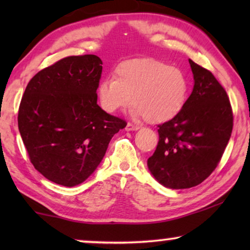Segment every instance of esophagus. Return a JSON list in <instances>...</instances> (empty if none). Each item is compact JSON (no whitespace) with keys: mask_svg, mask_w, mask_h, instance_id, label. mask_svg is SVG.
<instances>
[{"mask_svg":"<svg viewBox=\"0 0 250 250\" xmlns=\"http://www.w3.org/2000/svg\"><path fill=\"white\" fill-rule=\"evenodd\" d=\"M139 128L140 127L138 125L132 124V123H127V125H126V131H136V129Z\"/></svg>","mask_w":250,"mask_h":250,"instance_id":"esophagus-1","label":"esophagus"}]
</instances>
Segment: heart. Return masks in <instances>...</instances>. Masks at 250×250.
Here are the masks:
<instances>
[{
  "mask_svg": "<svg viewBox=\"0 0 250 250\" xmlns=\"http://www.w3.org/2000/svg\"><path fill=\"white\" fill-rule=\"evenodd\" d=\"M188 88L187 76L179 68L155 59H135L119 64L115 78L101 82L98 98L101 108L110 114L127 107L132 98L134 117L160 124L179 114Z\"/></svg>",
  "mask_w": 250,
  "mask_h": 250,
  "instance_id": "1",
  "label": "heart"
}]
</instances>
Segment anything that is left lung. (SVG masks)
<instances>
[{
  "label": "left lung",
  "mask_w": 250,
  "mask_h": 250,
  "mask_svg": "<svg viewBox=\"0 0 250 250\" xmlns=\"http://www.w3.org/2000/svg\"><path fill=\"white\" fill-rule=\"evenodd\" d=\"M192 93L175 117L158 125L159 141L148 167L170 189H188L207 179L223 156L233 127L224 87L213 74L189 59Z\"/></svg>",
  "instance_id": "left-lung-1"
}]
</instances>
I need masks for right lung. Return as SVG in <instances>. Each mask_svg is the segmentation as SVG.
<instances>
[{"label":"right lung","mask_w":250,"mask_h":250,"mask_svg":"<svg viewBox=\"0 0 250 250\" xmlns=\"http://www.w3.org/2000/svg\"><path fill=\"white\" fill-rule=\"evenodd\" d=\"M101 74L94 54L63 58L39 71L21 98L18 127L30 163L60 186L84 182L127 125L98 105Z\"/></svg>","instance_id":"obj_1"}]
</instances>
